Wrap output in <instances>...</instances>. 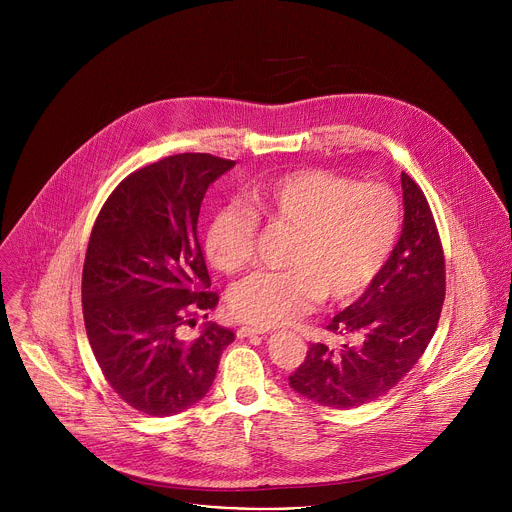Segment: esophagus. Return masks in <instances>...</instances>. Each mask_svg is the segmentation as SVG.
Masks as SVG:
<instances>
[{"label": "esophagus", "instance_id": "34e87169", "mask_svg": "<svg viewBox=\"0 0 512 512\" xmlns=\"http://www.w3.org/2000/svg\"><path fill=\"white\" fill-rule=\"evenodd\" d=\"M257 334H267L265 330H259V328H251V326H241L239 330H237V336L239 338H249V336H257Z\"/></svg>", "mask_w": 512, "mask_h": 512}]
</instances>
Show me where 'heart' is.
<instances>
[{"instance_id":"b5f03b06","label":"heart","mask_w":512,"mask_h":512,"mask_svg":"<svg viewBox=\"0 0 512 512\" xmlns=\"http://www.w3.org/2000/svg\"><path fill=\"white\" fill-rule=\"evenodd\" d=\"M259 218L294 229L283 271H257L229 291L235 320L277 328L326 302L360 296L383 269L401 229V202L383 182H354L326 168H302L257 184L249 208L218 206L206 225L208 261L223 273L249 265Z\"/></svg>"}]
</instances>
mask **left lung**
<instances>
[{"label":"left lung","instance_id":"8db88e82","mask_svg":"<svg viewBox=\"0 0 512 512\" xmlns=\"http://www.w3.org/2000/svg\"><path fill=\"white\" fill-rule=\"evenodd\" d=\"M403 233L367 291L326 326L340 348L310 344L289 385L314 403L350 409L373 403L415 367L446 298V259L423 190L401 174Z\"/></svg>","mask_w":512,"mask_h":512}]
</instances>
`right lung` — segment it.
<instances>
[{
  "label": "right lung",
  "instance_id": "add662e5",
  "mask_svg": "<svg viewBox=\"0 0 512 512\" xmlns=\"http://www.w3.org/2000/svg\"><path fill=\"white\" fill-rule=\"evenodd\" d=\"M233 160L176 154L135 170L105 200L83 265V318L111 389L145 415L168 417L210 389L235 334L206 324L194 342L180 328L212 310L196 225L206 188ZM206 316V314H204Z\"/></svg>",
  "mask_w": 512,
  "mask_h": 512
}]
</instances>
